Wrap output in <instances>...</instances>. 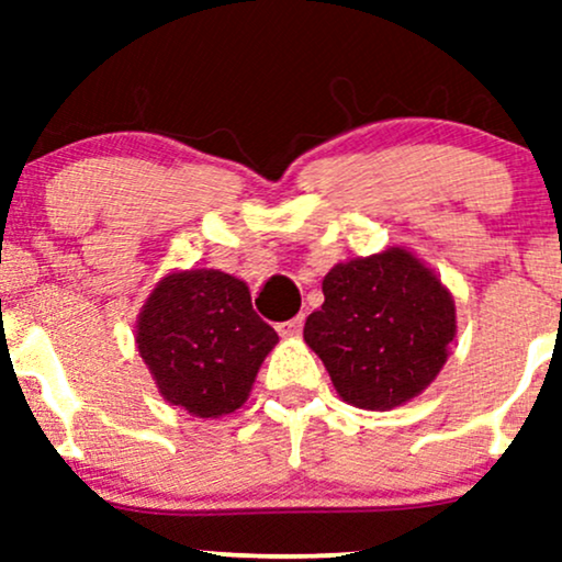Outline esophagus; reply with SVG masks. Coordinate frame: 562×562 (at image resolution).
Listing matches in <instances>:
<instances>
[{"label": "esophagus", "mask_w": 562, "mask_h": 562, "mask_svg": "<svg viewBox=\"0 0 562 562\" xmlns=\"http://www.w3.org/2000/svg\"><path fill=\"white\" fill-rule=\"evenodd\" d=\"M301 330H303V314H299V317H293V319H288V322H280V325H277V333L285 335V338H295V335H301Z\"/></svg>", "instance_id": "obj_1"}]
</instances>
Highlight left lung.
Masks as SVG:
<instances>
[{
	"instance_id": "1",
	"label": "left lung",
	"mask_w": 562,
	"mask_h": 562,
	"mask_svg": "<svg viewBox=\"0 0 562 562\" xmlns=\"http://www.w3.org/2000/svg\"><path fill=\"white\" fill-rule=\"evenodd\" d=\"M325 303L303 340L325 362L344 402L393 409L434 383L457 335L454 299L434 269L404 248L335 263Z\"/></svg>"
}]
</instances>
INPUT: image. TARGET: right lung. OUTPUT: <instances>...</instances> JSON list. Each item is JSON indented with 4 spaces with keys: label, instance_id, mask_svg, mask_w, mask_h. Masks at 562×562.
Masks as SVG:
<instances>
[{
    "label": "right lung",
    "instance_id": "right-lung-1",
    "mask_svg": "<svg viewBox=\"0 0 562 562\" xmlns=\"http://www.w3.org/2000/svg\"><path fill=\"white\" fill-rule=\"evenodd\" d=\"M277 333L250 290L218 269L171 272L137 317V348L160 396L195 417L240 409Z\"/></svg>",
    "mask_w": 562,
    "mask_h": 562
}]
</instances>
